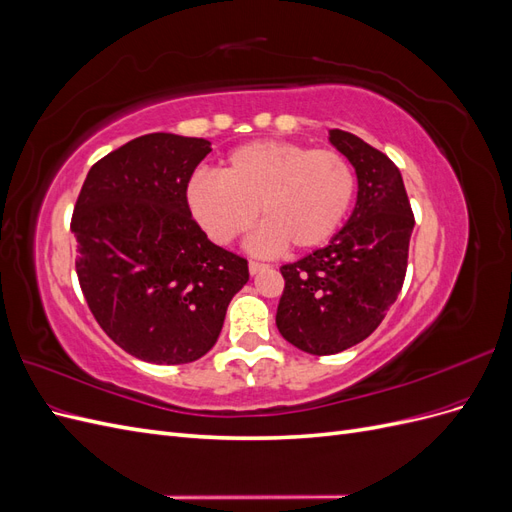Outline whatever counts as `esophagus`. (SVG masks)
<instances>
[{"label":"esophagus","instance_id":"esophagus-1","mask_svg":"<svg viewBox=\"0 0 512 512\" xmlns=\"http://www.w3.org/2000/svg\"><path fill=\"white\" fill-rule=\"evenodd\" d=\"M247 267H250L252 275H258L260 271H267L269 269V265H262V262H250V265H247Z\"/></svg>","mask_w":512,"mask_h":512}]
</instances>
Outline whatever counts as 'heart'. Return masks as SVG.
<instances>
[{
    "mask_svg": "<svg viewBox=\"0 0 512 512\" xmlns=\"http://www.w3.org/2000/svg\"><path fill=\"white\" fill-rule=\"evenodd\" d=\"M188 207L215 243L243 237L258 254L282 247L307 252L342 226L354 196V173L342 153L290 141H254L226 158L222 175L198 173L188 183Z\"/></svg>",
    "mask_w": 512,
    "mask_h": 512,
    "instance_id": "1",
    "label": "heart"
}]
</instances>
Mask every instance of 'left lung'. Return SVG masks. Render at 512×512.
Listing matches in <instances>:
<instances>
[{
  "instance_id": "1",
  "label": "left lung",
  "mask_w": 512,
  "mask_h": 512,
  "mask_svg": "<svg viewBox=\"0 0 512 512\" xmlns=\"http://www.w3.org/2000/svg\"><path fill=\"white\" fill-rule=\"evenodd\" d=\"M329 143L354 166L356 205L327 247L284 265L275 324L303 352L352 348L378 329L404 286L414 215L399 168L344 130Z\"/></svg>"
}]
</instances>
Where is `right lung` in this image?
<instances>
[{"mask_svg": "<svg viewBox=\"0 0 512 512\" xmlns=\"http://www.w3.org/2000/svg\"><path fill=\"white\" fill-rule=\"evenodd\" d=\"M211 143L138 136L91 166L76 200V275L104 333L136 359L183 365L207 354L247 260L192 220L188 183Z\"/></svg>", "mask_w": 512, "mask_h": 512, "instance_id": "obj_1", "label": "right lung"}]
</instances>
